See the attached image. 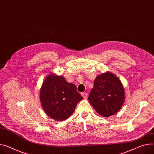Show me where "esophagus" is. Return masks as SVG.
<instances>
[{"instance_id":"1","label":"esophagus","mask_w":154,"mask_h":154,"mask_svg":"<svg viewBox=\"0 0 154 154\" xmlns=\"http://www.w3.org/2000/svg\"><path fill=\"white\" fill-rule=\"evenodd\" d=\"M81 95H82V96L85 99H86V98L88 97V94L86 93V92H82V93L81 94Z\"/></svg>"}]
</instances>
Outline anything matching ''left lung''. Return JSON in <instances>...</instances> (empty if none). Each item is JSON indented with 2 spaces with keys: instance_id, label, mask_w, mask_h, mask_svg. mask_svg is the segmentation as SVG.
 <instances>
[{
  "instance_id": "8db88e82",
  "label": "left lung",
  "mask_w": 154,
  "mask_h": 154,
  "mask_svg": "<svg viewBox=\"0 0 154 154\" xmlns=\"http://www.w3.org/2000/svg\"><path fill=\"white\" fill-rule=\"evenodd\" d=\"M88 99L99 115L110 116L119 111L124 103L123 86L114 74L110 72L102 73L94 80Z\"/></svg>"
}]
</instances>
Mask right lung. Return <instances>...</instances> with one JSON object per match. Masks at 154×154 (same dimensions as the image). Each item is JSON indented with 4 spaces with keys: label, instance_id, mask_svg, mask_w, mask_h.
<instances>
[{
    "label": "right lung",
    "instance_id": "1",
    "mask_svg": "<svg viewBox=\"0 0 154 154\" xmlns=\"http://www.w3.org/2000/svg\"><path fill=\"white\" fill-rule=\"evenodd\" d=\"M82 99L74 84L54 74L46 77L40 90L42 107L45 113L55 121L67 119Z\"/></svg>",
    "mask_w": 154,
    "mask_h": 154
}]
</instances>
